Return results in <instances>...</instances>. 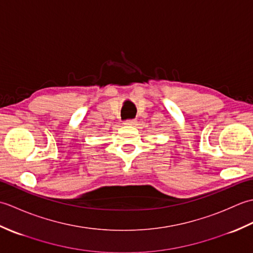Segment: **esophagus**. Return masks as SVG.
Segmentation results:
<instances>
[{
  "mask_svg": "<svg viewBox=\"0 0 253 253\" xmlns=\"http://www.w3.org/2000/svg\"><path fill=\"white\" fill-rule=\"evenodd\" d=\"M136 123H137L136 120H127V121L124 122V124H125V125H135Z\"/></svg>",
  "mask_w": 253,
  "mask_h": 253,
  "instance_id": "obj_1",
  "label": "esophagus"
}]
</instances>
